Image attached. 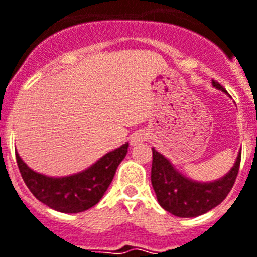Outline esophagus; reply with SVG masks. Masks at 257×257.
Returning <instances> with one entry per match:
<instances>
[{
	"label": "esophagus",
	"instance_id": "1",
	"mask_svg": "<svg viewBox=\"0 0 257 257\" xmlns=\"http://www.w3.org/2000/svg\"><path fill=\"white\" fill-rule=\"evenodd\" d=\"M146 139H147L146 133H143V132L135 133V135L132 136V144H133V146H136V144H140V143L144 142Z\"/></svg>",
	"mask_w": 257,
	"mask_h": 257
}]
</instances>
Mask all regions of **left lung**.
<instances>
[{"label":"left lung","instance_id":"8db88e82","mask_svg":"<svg viewBox=\"0 0 257 257\" xmlns=\"http://www.w3.org/2000/svg\"><path fill=\"white\" fill-rule=\"evenodd\" d=\"M217 89L224 90L218 82L213 81ZM241 162V152L229 174L220 181L197 183L185 178L172 167L163 155L152 148L151 182L158 202L164 210L176 217H198L220 205L232 190Z\"/></svg>","mask_w":257,"mask_h":257}]
</instances>
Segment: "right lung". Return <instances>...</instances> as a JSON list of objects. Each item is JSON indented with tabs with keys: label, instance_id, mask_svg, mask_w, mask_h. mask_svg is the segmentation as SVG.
<instances>
[{
	"label": "right lung",
	"instance_id": "right-lung-1",
	"mask_svg": "<svg viewBox=\"0 0 257 257\" xmlns=\"http://www.w3.org/2000/svg\"><path fill=\"white\" fill-rule=\"evenodd\" d=\"M128 147L126 143L105 155L86 171L64 178H50L32 171L17 154L16 160L23 181L40 202L62 213H79L97 205L102 198L118 164L126 156Z\"/></svg>",
	"mask_w": 257,
	"mask_h": 257
}]
</instances>
